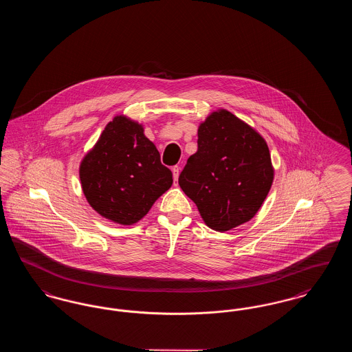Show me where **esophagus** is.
<instances>
[{
	"instance_id": "obj_1",
	"label": "esophagus",
	"mask_w": 352,
	"mask_h": 352,
	"mask_svg": "<svg viewBox=\"0 0 352 352\" xmlns=\"http://www.w3.org/2000/svg\"><path fill=\"white\" fill-rule=\"evenodd\" d=\"M171 171H173V177H174V182H177V181H178V177H179L181 168H179V166H173Z\"/></svg>"
}]
</instances>
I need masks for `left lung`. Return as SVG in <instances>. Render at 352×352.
<instances>
[{
	"mask_svg": "<svg viewBox=\"0 0 352 352\" xmlns=\"http://www.w3.org/2000/svg\"><path fill=\"white\" fill-rule=\"evenodd\" d=\"M274 168L265 140L226 109L198 128V151L190 155L179 186L204 223L219 232L250 221L273 184Z\"/></svg>",
	"mask_w": 352,
	"mask_h": 352,
	"instance_id": "1",
	"label": "left lung"
}]
</instances>
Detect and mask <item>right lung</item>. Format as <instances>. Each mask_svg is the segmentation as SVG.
Wrapping results in <instances>:
<instances>
[{
    "mask_svg": "<svg viewBox=\"0 0 352 352\" xmlns=\"http://www.w3.org/2000/svg\"><path fill=\"white\" fill-rule=\"evenodd\" d=\"M84 195L102 218L131 226L144 218L173 184L141 124L116 116L107 124L79 168Z\"/></svg>",
    "mask_w": 352,
    "mask_h": 352,
    "instance_id": "add662e5",
    "label": "right lung"
}]
</instances>
